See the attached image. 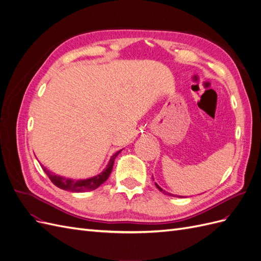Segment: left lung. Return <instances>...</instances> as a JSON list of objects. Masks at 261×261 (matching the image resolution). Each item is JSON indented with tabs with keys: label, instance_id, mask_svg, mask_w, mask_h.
<instances>
[{
	"label": "left lung",
	"instance_id": "left-lung-1",
	"mask_svg": "<svg viewBox=\"0 0 261 261\" xmlns=\"http://www.w3.org/2000/svg\"><path fill=\"white\" fill-rule=\"evenodd\" d=\"M153 181H154V178H153ZM155 186H156V188H157V189H158V190H159V191H161V192H163V193H164V194H165V195H170V196H174V195H173V194H171V193H168V192H166V191H164V190H163V189H162V188H161V187H159V186H158V184H157V183H156V182H155ZM178 197H179V196H178ZM180 197H181V196H180Z\"/></svg>",
	"mask_w": 261,
	"mask_h": 261
}]
</instances>
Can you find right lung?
Segmentation results:
<instances>
[{
    "mask_svg": "<svg viewBox=\"0 0 261 261\" xmlns=\"http://www.w3.org/2000/svg\"><path fill=\"white\" fill-rule=\"evenodd\" d=\"M120 152H121V150H118V152H116L111 157L106 168L102 172L94 175V176H91V178H88V179L74 180V179H70V178H65V176L58 175V174H55V173L51 172L43 166H42V169L44 170V172L47 174L49 180L53 182V184H55L57 188H60L62 190L69 191V192H78V193L79 192L93 191V190L97 189L99 186H102V184L108 179L109 174L112 173L115 159H116L117 156L119 155Z\"/></svg>",
    "mask_w": 261,
    "mask_h": 261,
    "instance_id": "add662e5",
    "label": "right lung"
}]
</instances>
